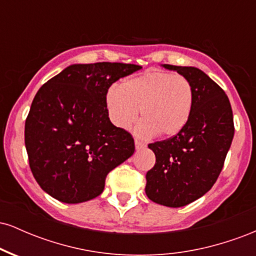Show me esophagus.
<instances>
[{
    "instance_id": "obj_1",
    "label": "esophagus",
    "mask_w": 256,
    "mask_h": 256,
    "mask_svg": "<svg viewBox=\"0 0 256 256\" xmlns=\"http://www.w3.org/2000/svg\"><path fill=\"white\" fill-rule=\"evenodd\" d=\"M134 146H136L137 150L146 148V143L142 142V140H137V138H136V140H134Z\"/></svg>"
}]
</instances>
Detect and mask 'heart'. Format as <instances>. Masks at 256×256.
Segmentation results:
<instances>
[{
    "label": "heart",
    "instance_id": "b5f03b06",
    "mask_svg": "<svg viewBox=\"0 0 256 256\" xmlns=\"http://www.w3.org/2000/svg\"><path fill=\"white\" fill-rule=\"evenodd\" d=\"M107 107L112 122L126 128L136 122L140 110V134L171 137L189 120L194 104L190 80L182 74L150 70L126 79L122 86L108 90Z\"/></svg>",
    "mask_w": 256,
    "mask_h": 256
}]
</instances>
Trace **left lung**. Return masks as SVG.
Segmentation results:
<instances>
[{"label":"left lung","instance_id":"left-lung-1","mask_svg":"<svg viewBox=\"0 0 256 256\" xmlns=\"http://www.w3.org/2000/svg\"><path fill=\"white\" fill-rule=\"evenodd\" d=\"M190 80L189 120L174 136L148 144L156 162L146 172V194L166 207H183L204 196L218 179L234 134L225 91L196 67L164 64Z\"/></svg>","mask_w":256,"mask_h":256}]
</instances>
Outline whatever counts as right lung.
Wrapping results in <instances>:
<instances>
[{
	"label": "right lung",
	"instance_id": "1",
	"mask_svg": "<svg viewBox=\"0 0 256 256\" xmlns=\"http://www.w3.org/2000/svg\"><path fill=\"white\" fill-rule=\"evenodd\" d=\"M142 67L132 64H71L37 91L25 122L32 174L64 204L95 198L112 170L134 152L132 134L110 122L108 89Z\"/></svg>",
	"mask_w": 256,
	"mask_h": 256
}]
</instances>
